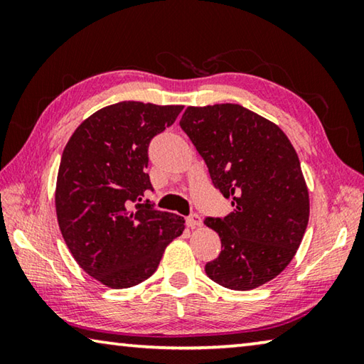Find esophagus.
Wrapping results in <instances>:
<instances>
[{"instance_id": "1", "label": "esophagus", "mask_w": 364, "mask_h": 364, "mask_svg": "<svg viewBox=\"0 0 364 364\" xmlns=\"http://www.w3.org/2000/svg\"><path fill=\"white\" fill-rule=\"evenodd\" d=\"M186 223H188L189 228H197V226L202 225V218L197 213H193L186 218Z\"/></svg>"}]
</instances>
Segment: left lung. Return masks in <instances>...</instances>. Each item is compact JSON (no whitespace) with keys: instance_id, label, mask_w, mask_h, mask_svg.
<instances>
[{"instance_id":"left-lung-1","label":"left lung","mask_w":364,"mask_h":364,"mask_svg":"<svg viewBox=\"0 0 364 364\" xmlns=\"http://www.w3.org/2000/svg\"><path fill=\"white\" fill-rule=\"evenodd\" d=\"M180 127L231 197V213L204 221L221 239L207 276L232 291L267 284L291 263L310 217L297 152L276 123L239 104L188 107Z\"/></svg>"}]
</instances>
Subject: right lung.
<instances>
[{
	"instance_id": "add662e5",
	"label": "right lung",
	"mask_w": 364,
	"mask_h": 364,
	"mask_svg": "<svg viewBox=\"0 0 364 364\" xmlns=\"http://www.w3.org/2000/svg\"><path fill=\"white\" fill-rule=\"evenodd\" d=\"M181 110L117 102L80 123L64 147L54 196L58 223L80 268L104 286L146 281L165 247L183 234V217L143 202L152 189L147 147Z\"/></svg>"
}]
</instances>
